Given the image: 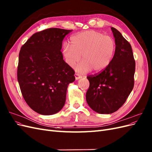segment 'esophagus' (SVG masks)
<instances>
[{"instance_id": "34e87169", "label": "esophagus", "mask_w": 152, "mask_h": 152, "mask_svg": "<svg viewBox=\"0 0 152 152\" xmlns=\"http://www.w3.org/2000/svg\"><path fill=\"white\" fill-rule=\"evenodd\" d=\"M74 76H75V80H79V79H81V78L82 77L80 75L78 74V73H75Z\"/></svg>"}]
</instances>
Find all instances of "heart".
Here are the masks:
<instances>
[{
	"mask_svg": "<svg viewBox=\"0 0 152 152\" xmlns=\"http://www.w3.org/2000/svg\"><path fill=\"white\" fill-rule=\"evenodd\" d=\"M115 51V42L111 37L93 30L73 35L70 44L65 43L62 47L63 56L68 66H74L82 55L83 61L75 68L79 72L104 70L111 63Z\"/></svg>",
	"mask_w": 152,
	"mask_h": 152,
	"instance_id": "b5f03b06",
	"label": "heart"
}]
</instances>
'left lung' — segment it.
<instances>
[{
	"label": "left lung",
	"instance_id": "obj_1",
	"mask_svg": "<svg viewBox=\"0 0 152 152\" xmlns=\"http://www.w3.org/2000/svg\"><path fill=\"white\" fill-rule=\"evenodd\" d=\"M111 29L116 45L111 63L99 74L87 77L90 84L86 95L87 103L101 114L116 112L134 87L135 61L131 45L120 31L113 27Z\"/></svg>",
	"mask_w": 152,
	"mask_h": 152
}]
</instances>
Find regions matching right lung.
I'll return each mask as SVG.
<instances>
[{"instance_id":"add662e5","label":"right lung","mask_w":152,"mask_h":152,"mask_svg":"<svg viewBox=\"0 0 152 152\" xmlns=\"http://www.w3.org/2000/svg\"><path fill=\"white\" fill-rule=\"evenodd\" d=\"M72 30L49 28L34 34L21 48L18 81L23 98L39 114L50 115L63 108L75 72L63 60L62 41Z\"/></svg>"}]
</instances>
